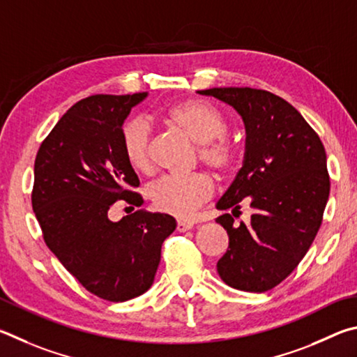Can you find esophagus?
Segmentation results:
<instances>
[{
  "label": "esophagus",
  "instance_id": "34e87169",
  "mask_svg": "<svg viewBox=\"0 0 357 357\" xmlns=\"http://www.w3.org/2000/svg\"><path fill=\"white\" fill-rule=\"evenodd\" d=\"M192 226H195V224L192 222H190V221H177V230L178 232H186V230H190V229H192Z\"/></svg>",
  "mask_w": 357,
  "mask_h": 357
}]
</instances>
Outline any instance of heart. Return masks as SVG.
I'll return each instance as SVG.
<instances>
[{"instance_id":"1","label":"heart","mask_w":357,"mask_h":357,"mask_svg":"<svg viewBox=\"0 0 357 357\" xmlns=\"http://www.w3.org/2000/svg\"><path fill=\"white\" fill-rule=\"evenodd\" d=\"M167 121L183 128L199 144V158L216 175L226 177L238 162V147L226 136L229 119L213 103L185 100L166 112ZM125 158L136 171L150 166L152 128L142 117H133L122 128ZM213 195V183L205 174L162 175L149 185L147 196L162 213L188 218Z\"/></svg>"}]
</instances>
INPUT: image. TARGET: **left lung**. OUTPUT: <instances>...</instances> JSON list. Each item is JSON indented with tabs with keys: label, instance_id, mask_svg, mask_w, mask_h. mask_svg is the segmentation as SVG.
Returning a JSON list of instances; mask_svg holds the SVG:
<instances>
[{
	"label": "left lung",
	"instance_id": "obj_1",
	"mask_svg": "<svg viewBox=\"0 0 357 357\" xmlns=\"http://www.w3.org/2000/svg\"><path fill=\"white\" fill-rule=\"evenodd\" d=\"M234 106L246 127V153L234 183L216 204L241 213L252 204L248 225L232 215L216 220L227 230V252L218 273L236 290L274 289L299 265L323 221L329 197L326 152L315 130L284 98L252 87L197 91Z\"/></svg>",
	"mask_w": 357,
	"mask_h": 357
}]
</instances>
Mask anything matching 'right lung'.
<instances>
[{
    "instance_id": "right-lung-1",
    "label": "right lung",
    "mask_w": 357,
    "mask_h": 357,
    "mask_svg": "<svg viewBox=\"0 0 357 357\" xmlns=\"http://www.w3.org/2000/svg\"><path fill=\"white\" fill-rule=\"evenodd\" d=\"M147 97L91 96L68 109L40 144L31 201L43 240L87 291L123 303L153 284L161 245L177 222L136 210L111 221L117 201L141 207L139 178L125 158L122 125Z\"/></svg>"
}]
</instances>
